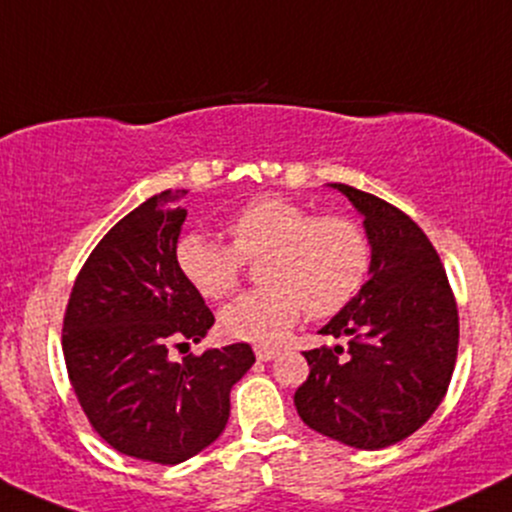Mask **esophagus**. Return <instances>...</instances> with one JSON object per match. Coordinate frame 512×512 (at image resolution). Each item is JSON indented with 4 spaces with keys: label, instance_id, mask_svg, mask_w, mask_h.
I'll return each instance as SVG.
<instances>
[{
    "label": "esophagus",
    "instance_id": "esophagus-1",
    "mask_svg": "<svg viewBox=\"0 0 512 512\" xmlns=\"http://www.w3.org/2000/svg\"><path fill=\"white\" fill-rule=\"evenodd\" d=\"M255 356L260 358V361H272V358L279 356V346L257 344V346H255Z\"/></svg>",
    "mask_w": 512,
    "mask_h": 512
}]
</instances>
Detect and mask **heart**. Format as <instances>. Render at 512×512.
<instances>
[{"label":"heart","instance_id":"b5f03b06","mask_svg":"<svg viewBox=\"0 0 512 512\" xmlns=\"http://www.w3.org/2000/svg\"><path fill=\"white\" fill-rule=\"evenodd\" d=\"M231 245L185 233L175 243V264L207 301L238 291L245 262L257 263V289L223 308L221 330L233 339L272 342L308 310L332 317L361 293L373 250L363 226L346 214H315L293 199H250L226 223Z\"/></svg>","mask_w":512,"mask_h":512}]
</instances>
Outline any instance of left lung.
<instances>
[{"instance_id":"1","label":"left lung","mask_w":512,"mask_h":512,"mask_svg":"<svg viewBox=\"0 0 512 512\" xmlns=\"http://www.w3.org/2000/svg\"><path fill=\"white\" fill-rule=\"evenodd\" d=\"M366 219L370 279L322 334L344 346L303 351L308 380L293 402L313 431L380 450L419 431L448 392L460 315L448 274L428 236L385 199L334 182Z\"/></svg>"}]
</instances>
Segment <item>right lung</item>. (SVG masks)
Here are the masks:
<instances>
[{"instance_id": "right-lung-1", "label": "right lung", "mask_w": 512, "mask_h": 512, "mask_svg": "<svg viewBox=\"0 0 512 512\" xmlns=\"http://www.w3.org/2000/svg\"><path fill=\"white\" fill-rule=\"evenodd\" d=\"M187 190H166L101 238L74 281L62 351L88 424L137 460L178 464L221 436L255 354L238 342L173 361L214 313L175 264Z\"/></svg>"}]
</instances>
